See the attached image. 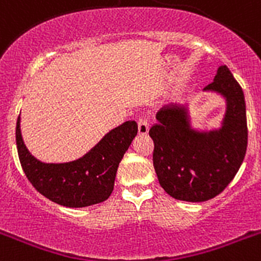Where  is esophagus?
Returning <instances> with one entry per match:
<instances>
[{
  "label": "esophagus",
  "mask_w": 261,
  "mask_h": 261,
  "mask_svg": "<svg viewBox=\"0 0 261 261\" xmlns=\"http://www.w3.org/2000/svg\"><path fill=\"white\" fill-rule=\"evenodd\" d=\"M149 132V120L146 117H140L138 119V133L140 135H146Z\"/></svg>",
  "instance_id": "1"
}]
</instances>
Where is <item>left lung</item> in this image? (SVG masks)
I'll list each match as a JSON object with an SVG mask.
<instances>
[{
	"instance_id": "left-lung-1",
	"label": "left lung",
	"mask_w": 261,
	"mask_h": 261,
	"mask_svg": "<svg viewBox=\"0 0 261 261\" xmlns=\"http://www.w3.org/2000/svg\"><path fill=\"white\" fill-rule=\"evenodd\" d=\"M204 90L226 98L227 111L220 130H193L187 108L176 105L161 108L158 123L149 130L159 184L181 201L201 202L220 195L237 175L247 150L244 94L229 68L220 66Z\"/></svg>"
}]
</instances>
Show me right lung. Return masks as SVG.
Wrapping results in <instances>:
<instances>
[{
  "instance_id": "add662e5",
  "label": "right lung",
  "mask_w": 261,
  "mask_h": 261,
  "mask_svg": "<svg viewBox=\"0 0 261 261\" xmlns=\"http://www.w3.org/2000/svg\"><path fill=\"white\" fill-rule=\"evenodd\" d=\"M19 120L15 140L23 172L39 193L68 208L90 206L110 197L120 161L138 132L136 121H126L78 161L53 165L41 163L29 153L20 136Z\"/></svg>"
}]
</instances>
